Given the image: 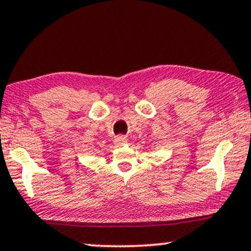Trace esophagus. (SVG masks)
I'll return each instance as SVG.
<instances>
[{
	"mask_svg": "<svg viewBox=\"0 0 251 251\" xmlns=\"http://www.w3.org/2000/svg\"><path fill=\"white\" fill-rule=\"evenodd\" d=\"M126 142H127V139H126V136H124V135L116 136V139H115V145H117V146H123V145H125Z\"/></svg>",
	"mask_w": 251,
	"mask_h": 251,
	"instance_id": "34e87169",
	"label": "esophagus"
}]
</instances>
